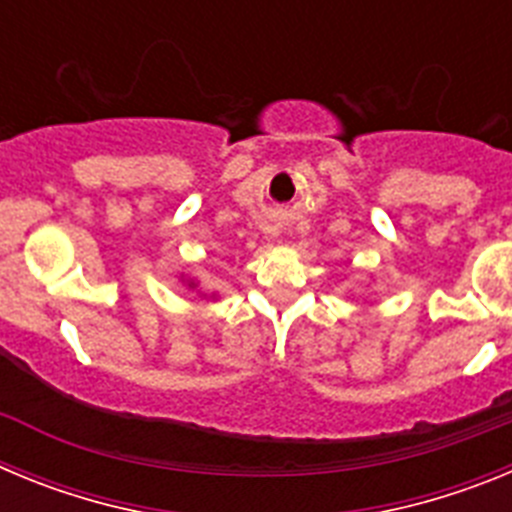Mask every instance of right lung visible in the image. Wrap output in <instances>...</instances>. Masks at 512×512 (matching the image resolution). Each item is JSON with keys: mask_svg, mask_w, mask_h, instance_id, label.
Segmentation results:
<instances>
[{"mask_svg": "<svg viewBox=\"0 0 512 512\" xmlns=\"http://www.w3.org/2000/svg\"><path fill=\"white\" fill-rule=\"evenodd\" d=\"M184 284H187V287H189V289H197V282H194V279H184ZM200 295H202V297H207V295H205V292H200ZM210 297H212V300H217V295H215V292H212V295H210Z\"/></svg>", "mask_w": 512, "mask_h": 512, "instance_id": "obj_1", "label": "right lung"}]
</instances>
